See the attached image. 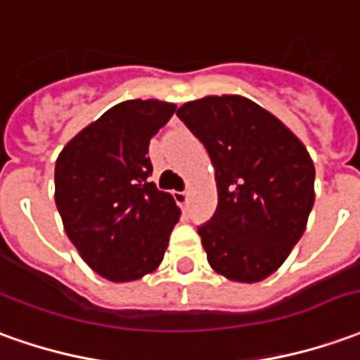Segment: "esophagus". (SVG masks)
<instances>
[{"label":"esophagus","mask_w":360,"mask_h":360,"mask_svg":"<svg viewBox=\"0 0 360 360\" xmlns=\"http://www.w3.org/2000/svg\"><path fill=\"white\" fill-rule=\"evenodd\" d=\"M188 198H190V194L188 192H174V200H176V204L178 205H186L188 204Z\"/></svg>","instance_id":"1"}]
</instances>
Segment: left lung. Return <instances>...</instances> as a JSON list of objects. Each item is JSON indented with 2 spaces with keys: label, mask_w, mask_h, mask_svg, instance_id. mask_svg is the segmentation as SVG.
I'll use <instances>...</instances> for the list:
<instances>
[{
  "label": "left lung",
  "mask_w": 360,
  "mask_h": 360,
  "mask_svg": "<svg viewBox=\"0 0 360 360\" xmlns=\"http://www.w3.org/2000/svg\"><path fill=\"white\" fill-rule=\"evenodd\" d=\"M215 168L217 207L198 225L215 272L259 282L286 260L314 207L316 168L298 137L241 96H210L176 111Z\"/></svg>",
  "instance_id": "8db88e82"
}]
</instances>
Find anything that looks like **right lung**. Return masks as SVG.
Returning <instances> with one entry per match:
<instances>
[{
  "label": "right lung",
  "mask_w": 360,
  "mask_h": 360,
  "mask_svg": "<svg viewBox=\"0 0 360 360\" xmlns=\"http://www.w3.org/2000/svg\"><path fill=\"white\" fill-rule=\"evenodd\" d=\"M174 111L165 101H123L80 131L56 160L54 200L66 235L103 278L139 280L162 262L180 210L148 182V143Z\"/></svg>",
  "instance_id": "add662e5"
}]
</instances>
